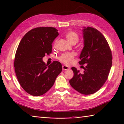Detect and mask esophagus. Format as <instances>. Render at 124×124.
<instances>
[{"label": "esophagus", "instance_id": "34e87169", "mask_svg": "<svg viewBox=\"0 0 124 124\" xmlns=\"http://www.w3.org/2000/svg\"><path fill=\"white\" fill-rule=\"evenodd\" d=\"M70 69V67L67 66L66 65H63L62 66V70H68Z\"/></svg>", "mask_w": 124, "mask_h": 124}]
</instances>
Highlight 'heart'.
I'll return each mask as SVG.
<instances>
[{"instance_id":"1","label":"heart","mask_w":124,"mask_h":124,"mask_svg":"<svg viewBox=\"0 0 124 124\" xmlns=\"http://www.w3.org/2000/svg\"><path fill=\"white\" fill-rule=\"evenodd\" d=\"M66 37L67 39L71 44L77 43L79 39L78 35L74 31H69L66 33ZM74 54L73 53H68L62 54L58 57V59L62 63L66 65H70L72 63L74 57Z\"/></svg>"}]
</instances>
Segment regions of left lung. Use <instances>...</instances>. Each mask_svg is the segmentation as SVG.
<instances>
[{"mask_svg": "<svg viewBox=\"0 0 124 124\" xmlns=\"http://www.w3.org/2000/svg\"><path fill=\"white\" fill-rule=\"evenodd\" d=\"M84 47L79 64H87L83 74L71 68L74 76L69 81L71 86L83 95H91L99 90L107 81L112 63V55L107 40L98 30L91 27L82 30Z\"/></svg>", "mask_w": 124, "mask_h": 124, "instance_id": "left-lung-1", "label": "left lung"}]
</instances>
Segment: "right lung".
I'll use <instances>...</instances> for the list:
<instances>
[{"mask_svg": "<svg viewBox=\"0 0 124 124\" xmlns=\"http://www.w3.org/2000/svg\"><path fill=\"white\" fill-rule=\"evenodd\" d=\"M59 35L54 27H37L26 33L18 45L14 66L17 80L25 92L39 96L46 93L62 72L61 63L47 66L42 58L52 53V44Z\"/></svg>", "mask_w": 124, "mask_h": 124, "instance_id": "obj_1", "label": "right lung"}]
</instances>
